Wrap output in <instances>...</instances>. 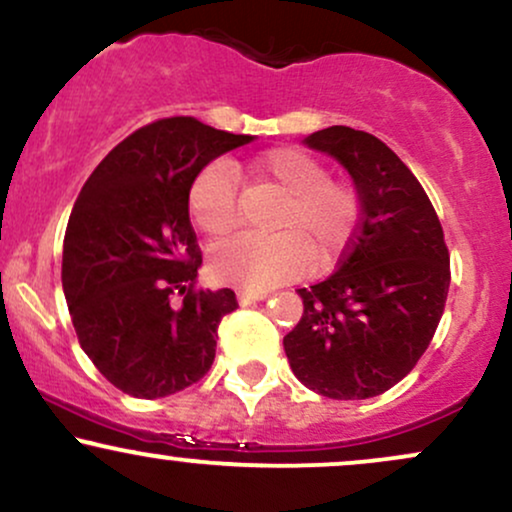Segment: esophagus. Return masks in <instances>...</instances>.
<instances>
[{"label":"esophagus","mask_w":512,"mask_h":512,"mask_svg":"<svg viewBox=\"0 0 512 512\" xmlns=\"http://www.w3.org/2000/svg\"><path fill=\"white\" fill-rule=\"evenodd\" d=\"M236 298H238L240 305H252L257 301H264V298H267V293H264V291H238Z\"/></svg>","instance_id":"obj_1"}]
</instances>
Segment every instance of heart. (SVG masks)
<instances>
[{
	"instance_id": "b5f03b06",
	"label": "heart",
	"mask_w": 512,
	"mask_h": 512,
	"mask_svg": "<svg viewBox=\"0 0 512 512\" xmlns=\"http://www.w3.org/2000/svg\"><path fill=\"white\" fill-rule=\"evenodd\" d=\"M238 170V166H236ZM257 185L279 197L267 228L269 236H238L211 252V276L240 291H264L296 279L308 262L332 267L349 248L358 221L354 187L327 175L317 158L281 146L248 163ZM187 207L207 238H223L238 221V180L228 163H209L192 180Z\"/></svg>"
}]
</instances>
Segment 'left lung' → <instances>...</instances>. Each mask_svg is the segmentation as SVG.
I'll list each match as a JSON object with an SVG mask.
<instances>
[{
    "label": "left lung",
    "mask_w": 512,
    "mask_h": 512,
    "mask_svg": "<svg viewBox=\"0 0 512 512\" xmlns=\"http://www.w3.org/2000/svg\"><path fill=\"white\" fill-rule=\"evenodd\" d=\"M346 168L361 223L337 272L298 289L284 337L293 375L330 399L383 395L416 366L443 317L450 255L431 199L390 146L334 125L303 139Z\"/></svg>",
    "instance_id": "1"
}]
</instances>
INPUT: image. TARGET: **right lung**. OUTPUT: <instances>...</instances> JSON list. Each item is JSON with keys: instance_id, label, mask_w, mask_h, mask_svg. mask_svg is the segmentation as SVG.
<instances>
[{"instance_id": "right-lung-1", "label": "right lung", "mask_w": 512, "mask_h": 512, "mask_svg": "<svg viewBox=\"0 0 512 512\" xmlns=\"http://www.w3.org/2000/svg\"><path fill=\"white\" fill-rule=\"evenodd\" d=\"M250 134L195 117L151 122L120 142L81 187L62 252V286L81 349L117 390L158 399L211 368L231 289L197 291L192 180ZM185 292L182 306L169 296Z\"/></svg>"}]
</instances>
